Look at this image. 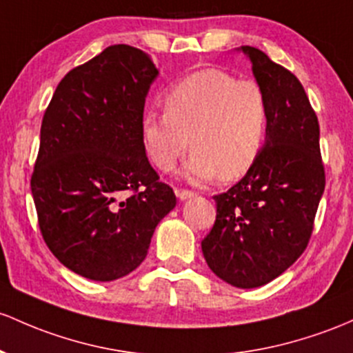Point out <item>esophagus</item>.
Listing matches in <instances>:
<instances>
[{
  "mask_svg": "<svg viewBox=\"0 0 353 353\" xmlns=\"http://www.w3.org/2000/svg\"><path fill=\"white\" fill-rule=\"evenodd\" d=\"M177 197H179L181 201H185V199H191V197H194L196 194L192 191H188V189H177L176 191Z\"/></svg>",
  "mask_w": 353,
  "mask_h": 353,
  "instance_id": "34e87169",
  "label": "esophagus"
}]
</instances>
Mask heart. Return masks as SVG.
Instances as JSON below:
<instances>
[{"label":"heart","instance_id":"heart-1","mask_svg":"<svg viewBox=\"0 0 353 353\" xmlns=\"http://www.w3.org/2000/svg\"><path fill=\"white\" fill-rule=\"evenodd\" d=\"M268 127L270 103L258 83L206 68L174 85L164 114L147 112L141 130L147 156L162 172H172L191 147L188 179L230 183L256 164Z\"/></svg>","mask_w":353,"mask_h":353}]
</instances>
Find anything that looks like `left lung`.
Masks as SVG:
<instances>
[{
	"instance_id": "left-lung-1",
	"label": "left lung",
	"mask_w": 353,
	"mask_h": 353,
	"mask_svg": "<svg viewBox=\"0 0 353 353\" xmlns=\"http://www.w3.org/2000/svg\"><path fill=\"white\" fill-rule=\"evenodd\" d=\"M270 103L265 149L250 172L214 196L218 212L201 243L208 266L236 288L270 283L300 258L325 189L319 119L292 72L239 46Z\"/></svg>"
}]
</instances>
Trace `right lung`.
<instances>
[{
	"label": "right lung",
	"instance_id": "add662e5",
	"mask_svg": "<svg viewBox=\"0 0 353 353\" xmlns=\"http://www.w3.org/2000/svg\"><path fill=\"white\" fill-rule=\"evenodd\" d=\"M152 58L112 45L58 83L40 130L32 194L46 246L73 273L114 281L144 261L176 208L142 144Z\"/></svg>",
	"mask_w": 353,
	"mask_h": 353
}]
</instances>
